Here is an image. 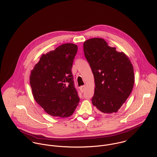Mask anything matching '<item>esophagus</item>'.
<instances>
[{"label":"esophagus","mask_w":157,"mask_h":157,"mask_svg":"<svg viewBox=\"0 0 157 157\" xmlns=\"http://www.w3.org/2000/svg\"><path fill=\"white\" fill-rule=\"evenodd\" d=\"M80 90H81L82 92H83L85 91V89H86V86H82L80 87Z\"/></svg>","instance_id":"esophagus-1"}]
</instances>
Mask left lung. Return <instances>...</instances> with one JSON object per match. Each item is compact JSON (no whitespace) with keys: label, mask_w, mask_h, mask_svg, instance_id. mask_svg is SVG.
<instances>
[{"label":"left lung","mask_w":157,"mask_h":157,"mask_svg":"<svg viewBox=\"0 0 157 157\" xmlns=\"http://www.w3.org/2000/svg\"><path fill=\"white\" fill-rule=\"evenodd\" d=\"M83 49L94 77L92 105L103 113H116L133 89L134 73L130 60L101 38L86 40Z\"/></svg>","instance_id":"1"}]
</instances>
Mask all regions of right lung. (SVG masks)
<instances>
[{
  "label": "right lung",
  "instance_id": "add662e5",
  "mask_svg": "<svg viewBox=\"0 0 157 157\" xmlns=\"http://www.w3.org/2000/svg\"><path fill=\"white\" fill-rule=\"evenodd\" d=\"M78 49L73 44H65L43 54L31 71L30 85L36 102L54 117L71 116L80 98L71 72Z\"/></svg>",
  "mask_w": 157,
  "mask_h": 157
}]
</instances>
